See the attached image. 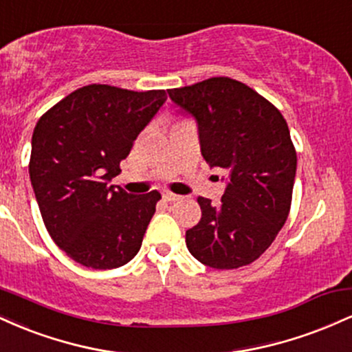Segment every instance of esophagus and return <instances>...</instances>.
Instances as JSON below:
<instances>
[{
    "label": "esophagus",
    "mask_w": 352,
    "mask_h": 352,
    "mask_svg": "<svg viewBox=\"0 0 352 352\" xmlns=\"http://www.w3.org/2000/svg\"><path fill=\"white\" fill-rule=\"evenodd\" d=\"M162 197H164L165 201H168V204L180 200V195H175V193H172V192H164Z\"/></svg>",
    "instance_id": "34e87169"
}]
</instances>
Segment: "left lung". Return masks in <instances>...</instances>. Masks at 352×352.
Returning a JSON list of instances; mask_svg holds the SVG:
<instances>
[{"instance_id":"obj_1","label":"left lung","mask_w":352,"mask_h":352,"mask_svg":"<svg viewBox=\"0 0 352 352\" xmlns=\"http://www.w3.org/2000/svg\"><path fill=\"white\" fill-rule=\"evenodd\" d=\"M168 96L195 119L210 167L228 172L220 205L199 197L201 218L185 233L188 252L215 270L253 263L273 243L292 207L296 151L285 117L230 78L170 89Z\"/></svg>"}]
</instances>
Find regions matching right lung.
Returning <instances> with one entry per match:
<instances>
[{
    "label": "right lung",
    "instance_id": "right-lung-1",
    "mask_svg": "<svg viewBox=\"0 0 352 352\" xmlns=\"http://www.w3.org/2000/svg\"><path fill=\"white\" fill-rule=\"evenodd\" d=\"M165 100V91L91 84L36 124L30 160L36 200L54 243L82 266L119 268L140 250L160 193L137 197L111 180Z\"/></svg>",
    "mask_w": 352,
    "mask_h": 352
}]
</instances>
